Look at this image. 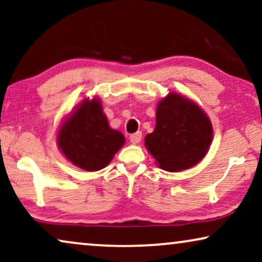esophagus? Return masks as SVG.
Instances as JSON below:
<instances>
[{
    "mask_svg": "<svg viewBox=\"0 0 262 262\" xmlns=\"http://www.w3.org/2000/svg\"><path fill=\"white\" fill-rule=\"evenodd\" d=\"M142 139V132H136L130 136V141L132 144H138Z\"/></svg>",
    "mask_w": 262,
    "mask_h": 262,
    "instance_id": "1",
    "label": "esophagus"
}]
</instances>
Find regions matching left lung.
Masks as SVG:
<instances>
[{"mask_svg":"<svg viewBox=\"0 0 262 262\" xmlns=\"http://www.w3.org/2000/svg\"><path fill=\"white\" fill-rule=\"evenodd\" d=\"M212 136L211 120L198 103L173 92L157 105L155 130L144 144L161 169L181 171L205 157Z\"/></svg>","mask_w":262,"mask_h":262,"instance_id":"1","label":"left lung"}]
</instances>
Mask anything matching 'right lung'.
<instances>
[{
    "label": "right lung",
    "mask_w": 262,
    "mask_h": 262,
    "mask_svg": "<svg viewBox=\"0 0 262 262\" xmlns=\"http://www.w3.org/2000/svg\"><path fill=\"white\" fill-rule=\"evenodd\" d=\"M60 152L74 166L96 171L110 164L125 137L108 125L99 98H84L57 132Z\"/></svg>",
    "instance_id": "obj_1"
}]
</instances>
